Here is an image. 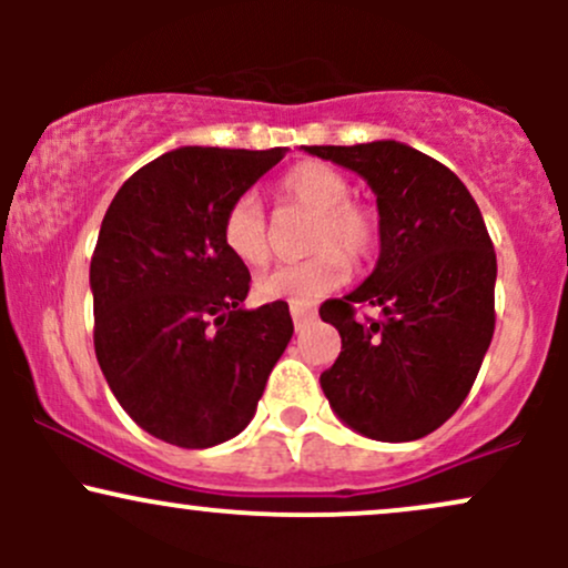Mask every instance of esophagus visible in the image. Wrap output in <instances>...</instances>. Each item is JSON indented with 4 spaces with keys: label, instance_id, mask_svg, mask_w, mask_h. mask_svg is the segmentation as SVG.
Returning a JSON list of instances; mask_svg holds the SVG:
<instances>
[{
    "label": "esophagus",
    "instance_id": "esophagus-1",
    "mask_svg": "<svg viewBox=\"0 0 568 568\" xmlns=\"http://www.w3.org/2000/svg\"><path fill=\"white\" fill-rule=\"evenodd\" d=\"M291 317H293V325L298 328H304L306 323L315 317V310H312V304H291Z\"/></svg>",
    "mask_w": 568,
    "mask_h": 568
}]
</instances>
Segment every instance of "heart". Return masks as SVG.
<instances>
[{
    "instance_id": "obj_1",
    "label": "heart",
    "mask_w": 568,
    "mask_h": 568,
    "mask_svg": "<svg viewBox=\"0 0 568 568\" xmlns=\"http://www.w3.org/2000/svg\"><path fill=\"white\" fill-rule=\"evenodd\" d=\"M280 194L288 202L315 211L310 226L312 253L302 262L280 264L258 275L253 293L258 302L312 304L336 291L349 277V260L363 262L376 251L382 237L379 213L349 197L347 175L323 162H298L280 175ZM226 251L247 266H262L270 258V224L262 200L253 192L240 194L221 221Z\"/></svg>"
}]
</instances>
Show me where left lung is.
<instances>
[{"instance_id": "1", "label": "left lung", "mask_w": 568, "mask_h": 568, "mask_svg": "<svg viewBox=\"0 0 568 568\" xmlns=\"http://www.w3.org/2000/svg\"><path fill=\"white\" fill-rule=\"evenodd\" d=\"M368 181L382 253L361 288L321 306L342 352L321 374L338 419L374 440L425 438L465 403L491 344L497 253L456 173L397 141L306 146ZM382 305L385 317L357 318Z\"/></svg>"}]
</instances>
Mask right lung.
Listing matches in <instances>:
<instances>
[{
	"instance_id": "1",
	"label": "right lung",
	"mask_w": 568,
	"mask_h": 568,
	"mask_svg": "<svg viewBox=\"0 0 568 568\" xmlns=\"http://www.w3.org/2000/svg\"><path fill=\"white\" fill-rule=\"evenodd\" d=\"M285 149L181 146L114 194L90 262L95 357L154 438L211 448L243 433L293 336L288 304L243 310L251 272L221 221Z\"/></svg>"
}]
</instances>
